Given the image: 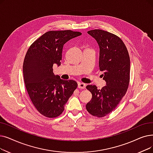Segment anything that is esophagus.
Here are the masks:
<instances>
[{
    "label": "esophagus",
    "instance_id": "obj_1",
    "mask_svg": "<svg viewBox=\"0 0 153 153\" xmlns=\"http://www.w3.org/2000/svg\"><path fill=\"white\" fill-rule=\"evenodd\" d=\"M85 84L83 82H79L78 84V88L79 89H85Z\"/></svg>",
    "mask_w": 153,
    "mask_h": 153
}]
</instances>
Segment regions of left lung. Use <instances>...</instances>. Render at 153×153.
<instances>
[{"instance_id": "8db88e82", "label": "left lung", "mask_w": 153, "mask_h": 153, "mask_svg": "<svg viewBox=\"0 0 153 153\" xmlns=\"http://www.w3.org/2000/svg\"><path fill=\"white\" fill-rule=\"evenodd\" d=\"M88 33L99 45V69L104 72L106 85L101 89H97L95 85L86 86L91 92L92 99L85 108L91 115L102 117L116 109L128 90L130 58L124 43L116 35L101 29Z\"/></svg>"}]
</instances>
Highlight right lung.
Returning a JSON list of instances; mask_svg holds the SVG:
<instances>
[{"label":"right lung","instance_id":"right-lung-1","mask_svg":"<svg viewBox=\"0 0 153 153\" xmlns=\"http://www.w3.org/2000/svg\"><path fill=\"white\" fill-rule=\"evenodd\" d=\"M81 34L71 30L48 31L33 42L26 53L23 64L25 88L33 105L45 117L60 116L77 87L75 81L55 76L53 65H61L64 44Z\"/></svg>","mask_w":153,"mask_h":153}]
</instances>
